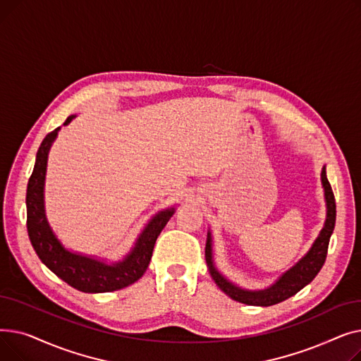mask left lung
<instances>
[{"label": "left lung", "instance_id": "left-lung-1", "mask_svg": "<svg viewBox=\"0 0 361 361\" xmlns=\"http://www.w3.org/2000/svg\"><path fill=\"white\" fill-rule=\"evenodd\" d=\"M322 185H324L325 190V202H326V219L324 224V228L319 233L317 238L314 240L310 250L302 256L293 268H290L287 272H283L275 283L271 287L252 291V290H244L237 287L235 283L226 279L215 267L214 263V253H212V235L207 233L206 240V247H204V257L207 268H209V274L212 279L215 281L216 286L233 300L243 302V305L247 306H274L278 302L287 300L297 294L301 288H305L309 282L314 279V276L319 274V271L324 267L328 255V245L331 235L335 228V219H336V204L332 187L326 178V168H322Z\"/></svg>", "mask_w": 361, "mask_h": 361}]
</instances>
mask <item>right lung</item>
Returning a JSON list of instances; mask_svg holds the SVG:
<instances>
[{
	"label": "right lung",
	"instance_id": "right-lung-1",
	"mask_svg": "<svg viewBox=\"0 0 361 361\" xmlns=\"http://www.w3.org/2000/svg\"><path fill=\"white\" fill-rule=\"evenodd\" d=\"M75 116H70L67 126ZM59 128L48 133L37 149L33 173L27 183V234L33 249L45 267L70 287L83 293H109L135 283L146 272L154 245L164 226L174 215V207L161 211L149 221L136 240L135 247L120 262L106 263L67 250L56 238L45 214L44 185L49 149L59 135Z\"/></svg>",
	"mask_w": 361,
	"mask_h": 361
}]
</instances>
